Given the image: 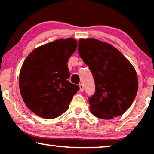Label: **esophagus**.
I'll use <instances>...</instances> for the list:
<instances>
[{
    "mask_svg": "<svg viewBox=\"0 0 154 154\" xmlns=\"http://www.w3.org/2000/svg\"><path fill=\"white\" fill-rule=\"evenodd\" d=\"M79 88H80V91H81V92H83L84 91V86L83 84H80Z\"/></svg>",
    "mask_w": 154,
    "mask_h": 154,
    "instance_id": "34e87169",
    "label": "esophagus"
}]
</instances>
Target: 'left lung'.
<instances>
[{"instance_id":"1","label":"left lung","mask_w":154,"mask_h":154,"mask_svg":"<svg viewBox=\"0 0 154 154\" xmlns=\"http://www.w3.org/2000/svg\"><path fill=\"white\" fill-rule=\"evenodd\" d=\"M78 50L95 83V92L88 97L91 112L104 119L123 115L137 93L135 69L116 48L99 40L80 39Z\"/></svg>"}]
</instances>
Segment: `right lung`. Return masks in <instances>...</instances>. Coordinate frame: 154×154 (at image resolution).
<instances>
[{"label": "right lung", "instance_id": "obj_1", "mask_svg": "<svg viewBox=\"0 0 154 154\" xmlns=\"http://www.w3.org/2000/svg\"><path fill=\"white\" fill-rule=\"evenodd\" d=\"M73 38L60 39L35 48L20 73V90L26 106L38 116L54 119L68 110L79 86L68 81L67 62L77 48Z\"/></svg>", "mask_w": 154, "mask_h": 154}]
</instances>
